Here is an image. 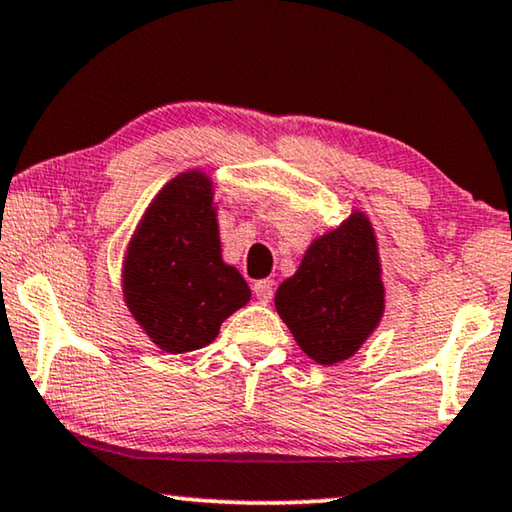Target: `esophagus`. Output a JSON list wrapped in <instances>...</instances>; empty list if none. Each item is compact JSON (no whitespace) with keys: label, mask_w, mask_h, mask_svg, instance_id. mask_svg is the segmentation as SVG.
<instances>
[{"label":"esophagus","mask_w":512,"mask_h":512,"mask_svg":"<svg viewBox=\"0 0 512 512\" xmlns=\"http://www.w3.org/2000/svg\"><path fill=\"white\" fill-rule=\"evenodd\" d=\"M253 292H255V296H257V301H262V303H269L271 301V296H273V280H257L255 285H253Z\"/></svg>","instance_id":"34e87169"}]
</instances>
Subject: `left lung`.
Returning <instances> with one entry per match:
<instances>
[{
  "mask_svg": "<svg viewBox=\"0 0 512 512\" xmlns=\"http://www.w3.org/2000/svg\"><path fill=\"white\" fill-rule=\"evenodd\" d=\"M276 310L319 365L354 356L384 317L377 236L363 211L310 243L276 292Z\"/></svg>",
  "mask_w": 512,
  "mask_h": 512,
  "instance_id": "1",
  "label": "left lung"
}]
</instances>
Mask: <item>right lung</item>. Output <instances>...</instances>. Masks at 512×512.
I'll list each match as a JSON object with an SVG mask.
<instances>
[{
  "label": "right lung",
  "mask_w": 512,
  "mask_h": 512,
  "mask_svg": "<svg viewBox=\"0 0 512 512\" xmlns=\"http://www.w3.org/2000/svg\"><path fill=\"white\" fill-rule=\"evenodd\" d=\"M135 322L167 354H186L216 340L220 324L250 301L248 282L223 262L213 181L181 172L154 197L121 269Z\"/></svg>",
  "instance_id": "1"
}]
</instances>
